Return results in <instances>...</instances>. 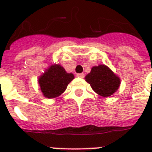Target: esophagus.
Returning a JSON list of instances; mask_svg holds the SVG:
<instances>
[{
	"label": "esophagus",
	"mask_w": 152,
	"mask_h": 152,
	"mask_svg": "<svg viewBox=\"0 0 152 152\" xmlns=\"http://www.w3.org/2000/svg\"><path fill=\"white\" fill-rule=\"evenodd\" d=\"M76 76H77V77H80V78H83V77H84V74L78 73V74H76Z\"/></svg>",
	"instance_id": "1"
}]
</instances>
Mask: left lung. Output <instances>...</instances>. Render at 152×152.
Masks as SVG:
<instances>
[{
  "label": "left lung",
  "instance_id": "8db88e82",
  "mask_svg": "<svg viewBox=\"0 0 152 152\" xmlns=\"http://www.w3.org/2000/svg\"><path fill=\"white\" fill-rule=\"evenodd\" d=\"M85 80L90 83L98 95L102 97L113 95L119 88L121 83L120 78L105 64L93 67L90 73L85 76Z\"/></svg>",
  "mask_w": 152,
  "mask_h": 152
}]
</instances>
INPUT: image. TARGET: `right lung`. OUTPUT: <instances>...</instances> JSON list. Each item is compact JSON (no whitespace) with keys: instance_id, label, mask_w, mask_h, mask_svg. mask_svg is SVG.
Wrapping results in <instances>:
<instances>
[{"instance_id":"right-lung-1","label":"right lung","mask_w":152,"mask_h":152,"mask_svg":"<svg viewBox=\"0 0 152 152\" xmlns=\"http://www.w3.org/2000/svg\"><path fill=\"white\" fill-rule=\"evenodd\" d=\"M74 79L72 73H68L60 64H53L39 79V83L46 98L58 97Z\"/></svg>"}]
</instances>
